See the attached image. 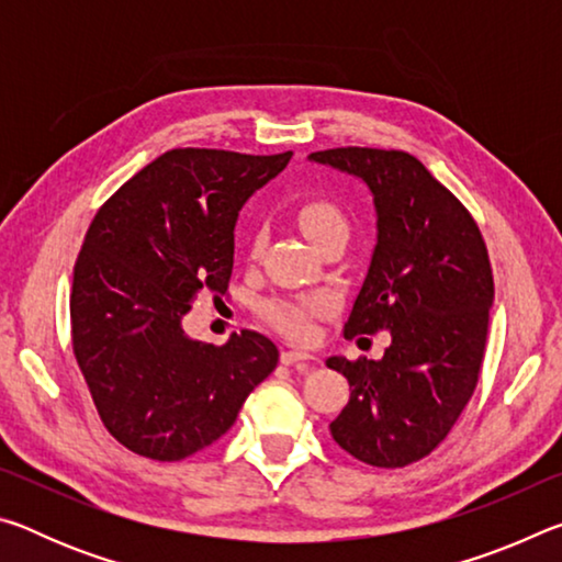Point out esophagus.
<instances>
[{"instance_id": "esophagus-1", "label": "esophagus", "mask_w": 562, "mask_h": 562, "mask_svg": "<svg viewBox=\"0 0 562 562\" xmlns=\"http://www.w3.org/2000/svg\"><path fill=\"white\" fill-rule=\"evenodd\" d=\"M315 357L310 351H300V349H282L280 361L282 364H297V361H312Z\"/></svg>"}]
</instances>
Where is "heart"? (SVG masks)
<instances>
[{
  "instance_id": "1",
  "label": "heart",
  "mask_w": 562,
  "mask_h": 562,
  "mask_svg": "<svg viewBox=\"0 0 562 562\" xmlns=\"http://www.w3.org/2000/svg\"><path fill=\"white\" fill-rule=\"evenodd\" d=\"M294 221L300 223L304 235L319 245L331 235H349V221L339 207L327 198H307L294 205ZM329 307L325 297L307 300H284L272 297L262 302V317L278 327L282 335L292 339H307L312 335V319Z\"/></svg>"
}]
</instances>
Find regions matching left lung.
Instances as JSON below:
<instances>
[{
	"label": "left lung",
	"mask_w": 562,
	"mask_h": 562,
	"mask_svg": "<svg viewBox=\"0 0 562 562\" xmlns=\"http://www.w3.org/2000/svg\"><path fill=\"white\" fill-rule=\"evenodd\" d=\"M310 158L374 195L376 247L345 337L392 335L376 361L327 359L349 382L331 439L361 463L404 469L439 449L479 384L493 304L486 243L459 198L406 150L347 146Z\"/></svg>",
	"instance_id": "obj_1"
}]
</instances>
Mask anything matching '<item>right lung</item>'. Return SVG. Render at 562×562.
Instances as JSON below:
<instances>
[{
	"label": "right lung",
	"mask_w": 562,
	"mask_h": 562,
	"mask_svg": "<svg viewBox=\"0 0 562 562\" xmlns=\"http://www.w3.org/2000/svg\"><path fill=\"white\" fill-rule=\"evenodd\" d=\"M290 158L173 148L93 215L74 265L71 345L103 426L128 451L180 461L205 449L278 367L260 331L217 347L180 319L201 292H227L237 213Z\"/></svg>",
	"instance_id": "1"
}]
</instances>
